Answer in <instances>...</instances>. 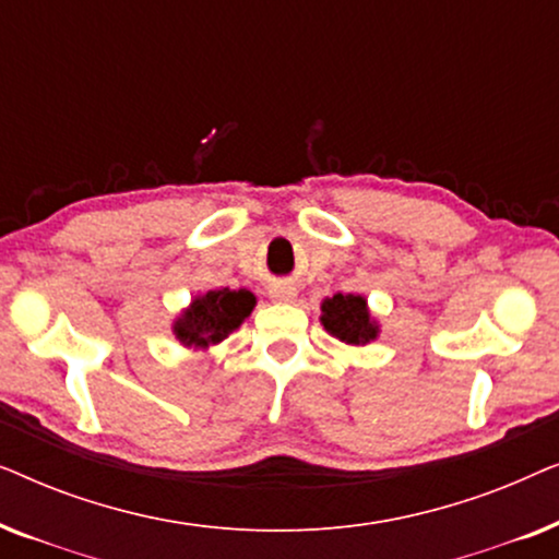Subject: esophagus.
<instances>
[{
	"label": "esophagus",
	"instance_id": "34e87169",
	"mask_svg": "<svg viewBox=\"0 0 559 559\" xmlns=\"http://www.w3.org/2000/svg\"><path fill=\"white\" fill-rule=\"evenodd\" d=\"M270 297L274 302H293L297 297V287L289 285V282H277V285L270 287Z\"/></svg>",
	"mask_w": 559,
	"mask_h": 559
}]
</instances>
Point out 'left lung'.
Returning <instances> with one entry per match:
<instances>
[{
    "label": "left lung",
    "instance_id": "left-lung-1",
    "mask_svg": "<svg viewBox=\"0 0 559 559\" xmlns=\"http://www.w3.org/2000/svg\"><path fill=\"white\" fill-rule=\"evenodd\" d=\"M323 316L320 323L325 325V331L335 335V338L348 343V346H364L377 338L379 325L377 320H371L369 308L361 295H333L323 300Z\"/></svg>",
    "mask_w": 559,
    "mask_h": 559
}]
</instances>
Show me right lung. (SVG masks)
Returning <instances> with one entry per match:
<instances>
[{
  "instance_id": "right-lung-1",
  "label": "right lung",
  "mask_w": 559,
  "mask_h": 559,
  "mask_svg": "<svg viewBox=\"0 0 559 559\" xmlns=\"http://www.w3.org/2000/svg\"><path fill=\"white\" fill-rule=\"evenodd\" d=\"M257 297L249 289H211L190 302V308L175 320L173 331L182 346L209 348L221 343L228 333L251 316Z\"/></svg>"
}]
</instances>
